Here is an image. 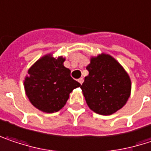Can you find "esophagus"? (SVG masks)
Masks as SVG:
<instances>
[{
  "label": "esophagus",
  "mask_w": 151,
  "mask_h": 151,
  "mask_svg": "<svg viewBox=\"0 0 151 151\" xmlns=\"http://www.w3.org/2000/svg\"><path fill=\"white\" fill-rule=\"evenodd\" d=\"M78 81V83H79L80 85H82V84H83V82H84V78H80Z\"/></svg>",
  "instance_id": "34e87169"
}]
</instances>
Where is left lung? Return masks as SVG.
I'll return each instance as SVG.
<instances>
[{
    "label": "left lung",
    "instance_id": "left-lung-1",
    "mask_svg": "<svg viewBox=\"0 0 151 151\" xmlns=\"http://www.w3.org/2000/svg\"><path fill=\"white\" fill-rule=\"evenodd\" d=\"M88 76L80 86L89 108L100 115H111L130 98V77L111 55L102 53L91 59Z\"/></svg>",
    "mask_w": 151,
    "mask_h": 151
}]
</instances>
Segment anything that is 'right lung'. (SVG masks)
Here are the masks:
<instances>
[{"instance_id":"1","label":"right lung","mask_w":151,"mask_h":151,"mask_svg":"<svg viewBox=\"0 0 151 151\" xmlns=\"http://www.w3.org/2000/svg\"><path fill=\"white\" fill-rule=\"evenodd\" d=\"M65 59L45 55L28 70L24 81L25 91L31 104L41 111L52 113L64 107L69 94L80 84L65 67Z\"/></svg>"}]
</instances>
